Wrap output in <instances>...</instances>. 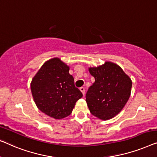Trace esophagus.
Returning a JSON list of instances; mask_svg holds the SVG:
<instances>
[{
    "instance_id": "esophagus-1",
    "label": "esophagus",
    "mask_w": 157,
    "mask_h": 157,
    "mask_svg": "<svg viewBox=\"0 0 157 157\" xmlns=\"http://www.w3.org/2000/svg\"><path fill=\"white\" fill-rule=\"evenodd\" d=\"M79 90H80V91L82 92V93L83 95H84V94H85V87H81L80 88H79Z\"/></svg>"
}]
</instances>
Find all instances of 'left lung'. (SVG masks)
<instances>
[{"instance_id": "8db88e82", "label": "left lung", "mask_w": 157, "mask_h": 157, "mask_svg": "<svg viewBox=\"0 0 157 157\" xmlns=\"http://www.w3.org/2000/svg\"><path fill=\"white\" fill-rule=\"evenodd\" d=\"M94 82L86 94V101L92 115L107 120L121 112L131 94L132 82L120 66L111 62L90 67Z\"/></svg>"}]
</instances>
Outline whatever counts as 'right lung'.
<instances>
[{"mask_svg": "<svg viewBox=\"0 0 157 157\" xmlns=\"http://www.w3.org/2000/svg\"><path fill=\"white\" fill-rule=\"evenodd\" d=\"M69 70V66L55 57L43 64L30 83L37 108L56 120L69 116L76 101L82 97Z\"/></svg>", "mask_w": 157, "mask_h": 157, "instance_id": "right-lung-1", "label": "right lung"}]
</instances>
